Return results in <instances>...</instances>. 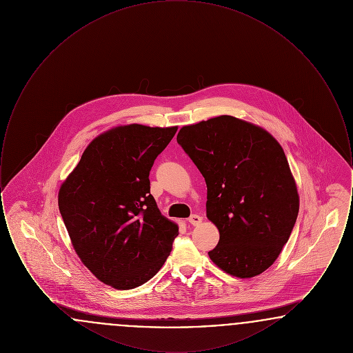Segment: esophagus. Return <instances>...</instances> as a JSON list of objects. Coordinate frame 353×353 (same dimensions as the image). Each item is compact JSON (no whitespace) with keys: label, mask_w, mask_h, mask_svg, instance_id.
Segmentation results:
<instances>
[{"label":"esophagus","mask_w":353,"mask_h":353,"mask_svg":"<svg viewBox=\"0 0 353 353\" xmlns=\"http://www.w3.org/2000/svg\"><path fill=\"white\" fill-rule=\"evenodd\" d=\"M188 221H189L192 225H200L202 222V217L201 216H199V214H192Z\"/></svg>","instance_id":"obj_1"}]
</instances>
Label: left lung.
<instances>
[{"mask_svg": "<svg viewBox=\"0 0 353 353\" xmlns=\"http://www.w3.org/2000/svg\"><path fill=\"white\" fill-rule=\"evenodd\" d=\"M177 143L208 188L206 217L219 232L210 259L236 278L262 274L279 256L299 213L282 145L265 128L229 115L184 125Z\"/></svg>", "mask_w": 353, "mask_h": 353, "instance_id": "8db88e82", "label": "left lung"}]
</instances>
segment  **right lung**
I'll return each instance as SVG.
<instances>
[{"instance_id": "add662e5", "label": "right lung", "mask_w": 353, "mask_h": 353, "mask_svg": "<svg viewBox=\"0 0 353 353\" xmlns=\"http://www.w3.org/2000/svg\"><path fill=\"white\" fill-rule=\"evenodd\" d=\"M177 127L127 124L98 134L63 181L58 206L82 263L131 290L163 268L179 235L150 192V170Z\"/></svg>"}]
</instances>
